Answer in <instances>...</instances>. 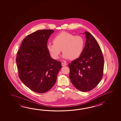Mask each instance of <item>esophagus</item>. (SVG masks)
<instances>
[{
    "label": "esophagus",
    "mask_w": 121,
    "mask_h": 121,
    "mask_svg": "<svg viewBox=\"0 0 121 121\" xmlns=\"http://www.w3.org/2000/svg\"><path fill=\"white\" fill-rule=\"evenodd\" d=\"M61 65L62 66H65L67 65V64L66 63H62Z\"/></svg>",
    "instance_id": "obj_1"
}]
</instances>
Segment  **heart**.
I'll return each mask as SVG.
<instances>
[{"mask_svg":"<svg viewBox=\"0 0 121 121\" xmlns=\"http://www.w3.org/2000/svg\"><path fill=\"white\" fill-rule=\"evenodd\" d=\"M53 42L54 44H48L47 48L54 59L59 58L61 49L64 59H77L82 54L84 46V41L81 36H74L66 31H62L55 36Z\"/></svg>","mask_w":121,"mask_h":121,"instance_id":"b5f03b06","label":"heart"}]
</instances>
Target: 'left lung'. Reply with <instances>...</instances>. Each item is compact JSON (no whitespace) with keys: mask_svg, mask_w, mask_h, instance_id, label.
<instances>
[{"mask_svg":"<svg viewBox=\"0 0 121 121\" xmlns=\"http://www.w3.org/2000/svg\"><path fill=\"white\" fill-rule=\"evenodd\" d=\"M85 45L81 55L69 64V77L78 90L87 92L95 87L103 77L104 58L97 41L89 32H84Z\"/></svg>","mask_w":121,"mask_h":121,"instance_id":"1","label":"left lung"}]
</instances>
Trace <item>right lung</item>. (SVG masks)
<instances>
[{"label": "right lung", "instance_id": "obj_1", "mask_svg": "<svg viewBox=\"0 0 121 121\" xmlns=\"http://www.w3.org/2000/svg\"><path fill=\"white\" fill-rule=\"evenodd\" d=\"M54 32L44 29L29 35L17 52L18 77L25 85L36 93L49 91L55 84L61 68V62L52 59L47 48L48 40Z\"/></svg>", "mask_w": 121, "mask_h": 121}]
</instances>
